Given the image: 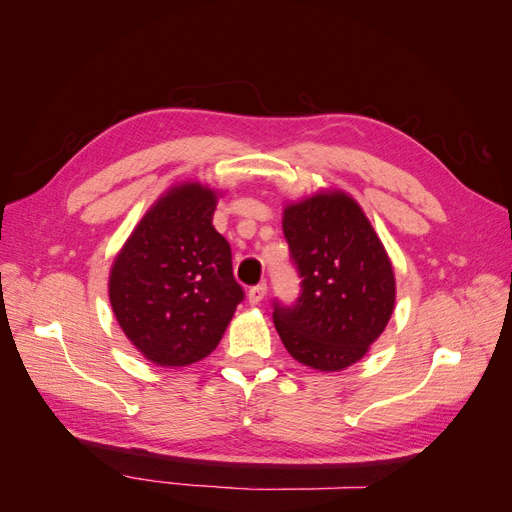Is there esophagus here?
I'll use <instances>...</instances> for the list:
<instances>
[{
    "label": "esophagus",
    "mask_w": 512,
    "mask_h": 512,
    "mask_svg": "<svg viewBox=\"0 0 512 512\" xmlns=\"http://www.w3.org/2000/svg\"><path fill=\"white\" fill-rule=\"evenodd\" d=\"M267 294V284H256L250 288V292H247V299H250L252 305H258L262 299H265Z\"/></svg>",
    "instance_id": "1"
}]
</instances>
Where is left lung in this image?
I'll return each mask as SVG.
<instances>
[{
	"instance_id": "8db88e82",
	"label": "left lung",
	"mask_w": 512,
	"mask_h": 512,
	"mask_svg": "<svg viewBox=\"0 0 512 512\" xmlns=\"http://www.w3.org/2000/svg\"><path fill=\"white\" fill-rule=\"evenodd\" d=\"M284 237L299 269L297 305H275L273 322L292 359L342 371L361 361L395 309V273L361 205L322 190L284 209Z\"/></svg>"
}]
</instances>
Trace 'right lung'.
I'll use <instances>...</instances> for the list:
<instances>
[{
  "instance_id": "obj_1",
  "label": "right lung",
  "mask_w": 512,
  "mask_h": 512,
  "mask_svg": "<svg viewBox=\"0 0 512 512\" xmlns=\"http://www.w3.org/2000/svg\"><path fill=\"white\" fill-rule=\"evenodd\" d=\"M218 192L166 190L136 224L108 277L121 331L147 361L185 367L209 356L243 301L228 241L213 228Z\"/></svg>"
}]
</instances>
